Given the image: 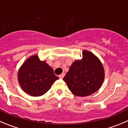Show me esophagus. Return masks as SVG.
Returning <instances> with one entry per match:
<instances>
[{
    "mask_svg": "<svg viewBox=\"0 0 128 128\" xmlns=\"http://www.w3.org/2000/svg\"><path fill=\"white\" fill-rule=\"evenodd\" d=\"M64 75H65V74L63 72V73H62L61 74H60V75L58 76V77H59V78H60V79H62V78H64Z\"/></svg>",
    "mask_w": 128,
    "mask_h": 128,
    "instance_id": "1",
    "label": "esophagus"
}]
</instances>
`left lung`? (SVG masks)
Masks as SVG:
<instances>
[{
    "label": "left lung",
    "mask_w": 128,
    "mask_h": 128,
    "mask_svg": "<svg viewBox=\"0 0 128 128\" xmlns=\"http://www.w3.org/2000/svg\"><path fill=\"white\" fill-rule=\"evenodd\" d=\"M82 57L71 64L63 78L70 91L80 97L97 91L104 79V68L100 60L87 50H83Z\"/></svg>",
    "instance_id": "8db88e82"
}]
</instances>
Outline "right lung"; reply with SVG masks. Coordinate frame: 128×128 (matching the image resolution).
Segmentation results:
<instances>
[{"instance_id": "1", "label": "right lung", "mask_w": 128, "mask_h": 128, "mask_svg": "<svg viewBox=\"0 0 128 128\" xmlns=\"http://www.w3.org/2000/svg\"><path fill=\"white\" fill-rule=\"evenodd\" d=\"M58 79L53 69L45 60H40L36 54L28 57L18 72L20 86L25 93L32 96L44 94Z\"/></svg>"}]
</instances>
